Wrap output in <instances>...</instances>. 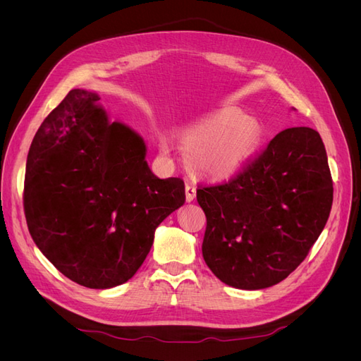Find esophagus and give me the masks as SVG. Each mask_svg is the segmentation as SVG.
I'll list each match as a JSON object with an SVG mask.
<instances>
[{
    "mask_svg": "<svg viewBox=\"0 0 361 361\" xmlns=\"http://www.w3.org/2000/svg\"><path fill=\"white\" fill-rule=\"evenodd\" d=\"M195 192H197V190H195L192 183L185 185V195H187V202H192L195 199Z\"/></svg>",
    "mask_w": 361,
    "mask_h": 361,
    "instance_id": "34e87169",
    "label": "esophagus"
}]
</instances>
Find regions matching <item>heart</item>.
Returning <instances> with one entry per match:
<instances>
[{"instance_id": "obj_1", "label": "heart", "mask_w": 361, "mask_h": 361, "mask_svg": "<svg viewBox=\"0 0 361 361\" xmlns=\"http://www.w3.org/2000/svg\"><path fill=\"white\" fill-rule=\"evenodd\" d=\"M260 141V126L233 108L204 118L180 137L190 170L211 178L236 171L255 154ZM161 149L167 152L166 141H161Z\"/></svg>"}]
</instances>
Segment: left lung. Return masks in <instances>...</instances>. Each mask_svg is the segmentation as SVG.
Returning a JSON list of instances; mask_svg holds the SVG:
<instances>
[{"label":"left lung","mask_w":361,"mask_h":361,"mask_svg":"<svg viewBox=\"0 0 361 361\" xmlns=\"http://www.w3.org/2000/svg\"><path fill=\"white\" fill-rule=\"evenodd\" d=\"M202 253L226 285L256 290L285 280L330 216L333 179L321 135L289 128L228 182L197 190Z\"/></svg>","instance_id":"left-lung-1"}]
</instances>
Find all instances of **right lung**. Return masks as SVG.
<instances>
[{
    "label": "right lung",
    "instance_id": "obj_1",
    "mask_svg": "<svg viewBox=\"0 0 361 361\" xmlns=\"http://www.w3.org/2000/svg\"><path fill=\"white\" fill-rule=\"evenodd\" d=\"M99 96L73 89L30 146L24 211L32 241L63 276L90 289L133 277L157 227L185 203L180 178L159 179L133 129L108 122Z\"/></svg>",
    "mask_w": 361,
    "mask_h": 361
}]
</instances>
